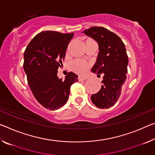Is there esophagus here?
<instances>
[{
    "label": "esophagus",
    "mask_w": 155,
    "mask_h": 155,
    "mask_svg": "<svg viewBox=\"0 0 155 155\" xmlns=\"http://www.w3.org/2000/svg\"><path fill=\"white\" fill-rule=\"evenodd\" d=\"M78 81H85V80H86V79H87V78H86V77H79L78 78Z\"/></svg>",
    "instance_id": "1"
}]
</instances>
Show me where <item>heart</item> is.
<instances>
[{
	"instance_id": "1",
	"label": "heart",
	"mask_w": 155,
	"mask_h": 155,
	"mask_svg": "<svg viewBox=\"0 0 155 155\" xmlns=\"http://www.w3.org/2000/svg\"><path fill=\"white\" fill-rule=\"evenodd\" d=\"M89 63L85 61L77 59L74 61L71 65L72 70L79 74H84L89 68Z\"/></svg>"
}]
</instances>
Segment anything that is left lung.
Segmentation results:
<instances>
[{
  "label": "left lung",
  "instance_id": "obj_1",
  "mask_svg": "<svg viewBox=\"0 0 155 155\" xmlns=\"http://www.w3.org/2000/svg\"><path fill=\"white\" fill-rule=\"evenodd\" d=\"M83 32L99 45V51L92 72L98 77L104 74L101 87L92 94L91 100L97 107L109 108L119 99L126 79L128 57L126 47L117 34L103 27H92Z\"/></svg>",
  "mask_w": 155,
  "mask_h": 155
}]
</instances>
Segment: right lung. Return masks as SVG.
Segmentation results:
<instances>
[{"mask_svg":"<svg viewBox=\"0 0 155 155\" xmlns=\"http://www.w3.org/2000/svg\"><path fill=\"white\" fill-rule=\"evenodd\" d=\"M74 33L41 31L31 39L24 52L23 69L29 88L44 107L55 110L68 101L70 86L78 76L68 72L65 80L57 77Z\"/></svg>","mask_w":155,"mask_h":155,"instance_id":"add662e5","label":"right lung"}]
</instances>
